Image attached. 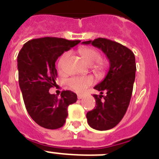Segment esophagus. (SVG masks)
<instances>
[{
  "instance_id": "esophagus-1",
  "label": "esophagus",
  "mask_w": 159,
  "mask_h": 159,
  "mask_svg": "<svg viewBox=\"0 0 159 159\" xmlns=\"http://www.w3.org/2000/svg\"><path fill=\"white\" fill-rule=\"evenodd\" d=\"M83 97H84V95H77V98H78L79 99H81Z\"/></svg>"
}]
</instances>
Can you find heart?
<instances>
[{"label": "heart", "mask_w": 159, "mask_h": 159, "mask_svg": "<svg viewBox=\"0 0 159 159\" xmlns=\"http://www.w3.org/2000/svg\"><path fill=\"white\" fill-rule=\"evenodd\" d=\"M84 60L91 65L94 72L98 75H102L106 71L107 63L105 60L100 58V53L98 50L92 47H83L79 50ZM71 56V52H65L60 57L59 60V68L63 70L66 61ZM67 85L76 92H82L88 87L93 84L92 76H74L67 80Z\"/></svg>", "instance_id": "1"}]
</instances>
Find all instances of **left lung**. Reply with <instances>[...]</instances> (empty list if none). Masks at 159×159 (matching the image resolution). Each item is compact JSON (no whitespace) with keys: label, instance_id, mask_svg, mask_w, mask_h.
<instances>
[{"label":"left lung","instance_id":"obj_1","mask_svg":"<svg viewBox=\"0 0 159 159\" xmlns=\"http://www.w3.org/2000/svg\"><path fill=\"white\" fill-rule=\"evenodd\" d=\"M102 50L110 62L104 80L94 87L100 95H93L95 108L87 113L90 127L98 130L113 128L126 114L135 79V57L131 50L121 43L105 38L83 42ZM103 92L106 96H102Z\"/></svg>","mask_w":159,"mask_h":159}]
</instances>
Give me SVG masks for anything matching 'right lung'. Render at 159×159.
<instances>
[{
	"label": "right lung",
	"instance_id": "add662e5",
	"mask_svg": "<svg viewBox=\"0 0 159 159\" xmlns=\"http://www.w3.org/2000/svg\"><path fill=\"white\" fill-rule=\"evenodd\" d=\"M80 40L43 37L29 40L17 57L19 85L28 113L46 129L63 127L67 117V107L76 102L77 95L63 91L60 97L49 93L56 87L57 71L55 63L64 52Z\"/></svg>",
	"mask_w": 159,
	"mask_h": 159
}]
</instances>
